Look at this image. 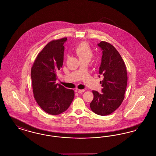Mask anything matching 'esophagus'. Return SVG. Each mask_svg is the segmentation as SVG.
<instances>
[{
	"label": "esophagus",
	"mask_w": 156,
	"mask_h": 156,
	"mask_svg": "<svg viewBox=\"0 0 156 156\" xmlns=\"http://www.w3.org/2000/svg\"><path fill=\"white\" fill-rule=\"evenodd\" d=\"M84 90H79L78 91H77V92H78V93H79V94H81L82 93H83V92H84Z\"/></svg>",
	"instance_id": "1"
}]
</instances>
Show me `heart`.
Returning <instances> with one entry per match:
<instances>
[{
  "mask_svg": "<svg viewBox=\"0 0 156 156\" xmlns=\"http://www.w3.org/2000/svg\"><path fill=\"white\" fill-rule=\"evenodd\" d=\"M75 52L79 58L82 59H91L93 56V51L87 42H82L75 49Z\"/></svg>",
  "mask_w": 156,
  "mask_h": 156,
  "instance_id": "obj_1",
  "label": "heart"
}]
</instances>
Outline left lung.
<instances>
[{
  "instance_id": "8db88e82",
  "label": "left lung",
  "mask_w": 156,
  "mask_h": 156,
  "mask_svg": "<svg viewBox=\"0 0 156 156\" xmlns=\"http://www.w3.org/2000/svg\"><path fill=\"white\" fill-rule=\"evenodd\" d=\"M97 45L102 51L101 63L99 68V77L102 93L92 91L94 98L90 104L91 109L97 115L105 116L112 113L121 104L126 91L128 76L124 61L113 45L101 41Z\"/></svg>"
}]
</instances>
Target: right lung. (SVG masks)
I'll use <instances>...</instances> for the list:
<instances>
[{
    "instance_id": "right-lung-1",
    "label": "right lung",
    "mask_w": 156,
    "mask_h": 156,
    "mask_svg": "<svg viewBox=\"0 0 156 156\" xmlns=\"http://www.w3.org/2000/svg\"><path fill=\"white\" fill-rule=\"evenodd\" d=\"M67 38L53 40L38 55L31 68L33 93L35 100L45 112L59 115L68 109L75 97L72 90L56 83V71L63 66V44Z\"/></svg>"
}]
</instances>
